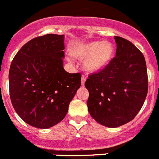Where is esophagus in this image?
<instances>
[{"mask_svg": "<svg viewBox=\"0 0 159 159\" xmlns=\"http://www.w3.org/2000/svg\"><path fill=\"white\" fill-rule=\"evenodd\" d=\"M85 80H86V78H85V76L82 75V77H81V85H85Z\"/></svg>", "mask_w": 159, "mask_h": 159, "instance_id": "34e87169", "label": "esophagus"}]
</instances>
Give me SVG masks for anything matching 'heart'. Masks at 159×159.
I'll return each instance as SVG.
<instances>
[{
  "label": "heart",
  "instance_id": "obj_1",
  "mask_svg": "<svg viewBox=\"0 0 159 159\" xmlns=\"http://www.w3.org/2000/svg\"><path fill=\"white\" fill-rule=\"evenodd\" d=\"M114 52L113 45L108 41H92L78 44L70 51L74 58L84 59L83 69L91 74L105 69L113 58Z\"/></svg>",
  "mask_w": 159,
  "mask_h": 159
}]
</instances>
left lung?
Instances as JSON below:
<instances>
[{"instance_id":"obj_1","label":"left lung","mask_w":159,"mask_h":159,"mask_svg":"<svg viewBox=\"0 0 159 159\" xmlns=\"http://www.w3.org/2000/svg\"><path fill=\"white\" fill-rule=\"evenodd\" d=\"M116 57L85 83L90 116L100 124L118 128L135 118L148 90L147 65L141 51L130 41L115 36Z\"/></svg>"}]
</instances>
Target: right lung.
Segmentation results:
<instances>
[{
  "mask_svg": "<svg viewBox=\"0 0 159 159\" xmlns=\"http://www.w3.org/2000/svg\"><path fill=\"white\" fill-rule=\"evenodd\" d=\"M64 35L48 34L24 44L9 69L10 98L29 125L47 129L65 118L81 86L80 74L63 68Z\"/></svg>",
  "mask_w": 159,
  "mask_h": 159,
  "instance_id": "1",
  "label": "right lung"
}]
</instances>
